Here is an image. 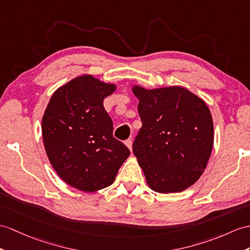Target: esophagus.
I'll list each match as a JSON object with an SVG mask.
<instances>
[{
    "label": "esophagus",
    "instance_id": "obj_1",
    "mask_svg": "<svg viewBox=\"0 0 250 250\" xmlns=\"http://www.w3.org/2000/svg\"><path fill=\"white\" fill-rule=\"evenodd\" d=\"M125 145L131 150V149H132V140H131V139L126 140V141H125Z\"/></svg>",
    "mask_w": 250,
    "mask_h": 250
}]
</instances>
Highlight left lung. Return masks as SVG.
Listing matches in <instances>:
<instances>
[{
    "label": "left lung",
    "instance_id": "left-lung-1",
    "mask_svg": "<svg viewBox=\"0 0 250 250\" xmlns=\"http://www.w3.org/2000/svg\"><path fill=\"white\" fill-rule=\"evenodd\" d=\"M142 127L132 144L148 187L178 193L195 184L209 161L214 140L204 100L179 86H133Z\"/></svg>",
    "mask_w": 250,
    "mask_h": 250
}]
</instances>
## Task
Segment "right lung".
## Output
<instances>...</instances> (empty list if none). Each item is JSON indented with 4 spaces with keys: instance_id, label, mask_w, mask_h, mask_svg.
<instances>
[{
    "instance_id": "1",
    "label": "right lung",
    "mask_w": 250,
    "mask_h": 250,
    "mask_svg": "<svg viewBox=\"0 0 250 250\" xmlns=\"http://www.w3.org/2000/svg\"><path fill=\"white\" fill-rule=\"evenodd\" d=\"M117 86L92 75L73 78L52 95L42 118V138L52 167L71 187L95 192L113 184L130 155L113 138L103 102Z\"/></svg>"
}]
</instances>
